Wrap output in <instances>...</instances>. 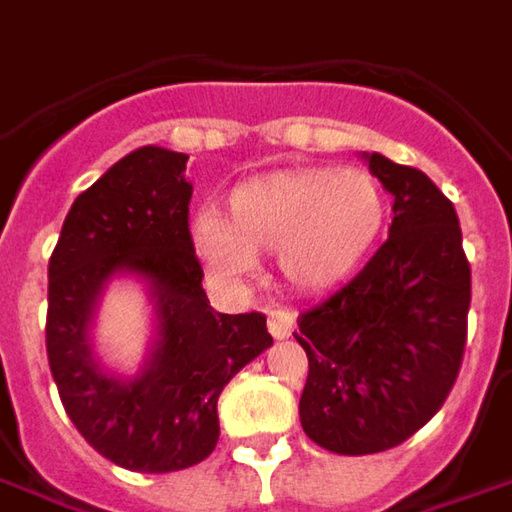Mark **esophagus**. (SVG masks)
<instances>
[{
    "mask_svg": "<svg viewBox=\"0 0 512 512\" xmlns=\"http://www.w3.org/2000/svg\"><path fill=\"white\" fill-rule=\"evenodd\" d=\"M294 328H297V314L291 308H271L269 330L274 339H288Z\"/></svg>",
    "mask_w": 512,
    "mask_h": 512,
    "instance_id": "esophagus-1",
    "label": "esophagus"
}]
</instances>
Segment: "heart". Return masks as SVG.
<instances>
[{"label":"heart","mask_w":512,"mask_h":512,"mask_svg":"<svg viewBox=\"0 0 512 512\" xmlns=\"http://www.w3.org/2000/svg\"><path fill=\"white\" fill-rule=\"evenodd\" d=\"M387 218L384 193L356 168L283 170L238 184L229 196V221L198 212L193 246L212 277L241 285L260 255L302 291L347 280L364 263Z\"/></svg>","instance_id":"b5f03b06"}]
</instances>
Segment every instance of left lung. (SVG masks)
Instances as JSON below:
<instances>
[{"label": "left lung", "instance_id": "1", "mask_svg": "<svg viewBox=\"0 0 512 512\" xmlns=\"http://www.w3.org/2000/svg\"><path fill=\"white\" fill-rule=\"evenodd\" d=\"M395 196L389 238L333 297L300 314V420L333 454H378L423 429L460 375L471 263L454 204L423 170L367 156Z\"/></svg>", "mask_w": 512, "mask_h": 512}]
</instances>
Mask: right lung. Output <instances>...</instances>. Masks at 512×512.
Wrapping results in <instances>:
<instances>
[{
	"label": "right lung",
	"instance_id": "right-lung-1",
	"mask_svg": "<svg viewBox=\"0 0 512 512\" xmlns=\"http://www.w3.org/2000/svg\"><path fill=\"white\" fill-rule=\"evenodd\" d=\"M187 156L145 145L75 198L50 257L47 358L66 415L120 468L168 474L207 460L218 443V395L271 347L266 316L218 314L201 288L190 235ZM131 270L157 305V347L120 382L91 353V316L111 273Z\"/></svg>",
	"mask_w": 512,
	"mask_h": 512
}]
</instances>
